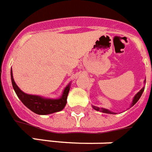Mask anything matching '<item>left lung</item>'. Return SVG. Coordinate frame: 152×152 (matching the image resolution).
Here are the masks:
<instances>
[{
  "instance_id": "1",
  "label": "left lung",
  "mask_w": 152,
  "mask_h": 152,
  "mask_svg": "<svg viewBox=\"0 0 152 152\" xmlns=\"http://www.w3.org/2000/svg\"><path fill=\"white\" fill-rule=\"evenodd\" d=\"M144 88H141V90L140 91V92H138L137 94L134 96V98H133V103H132V106H133L134 104L137 103V102L139 100V99L140 98V96H141L142 93H143V92H144ZM93 107L95 110H98V111H101V112H104V113H107V114H115V113L111 112V111H110L109 110H107V109H105V108H99V107H95V106H93Z\"/></svg>"
}]
</instances>
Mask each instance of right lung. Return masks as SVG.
<instances>
[{
	"mask_svg": "<svg viewBox=\"0 0 152 152\" xmlns=\"http://www.w3.org/2000/svg\"><path fill=\"white\" fill-rule=\"evenodd\" d=\"M11 78H12L13 88L19 99L23 102V104L26 107L37 115H48V114L57 112L63 110L66 105V98L70 90V84L65 88L63 95L59 99H45L39 96L29 95L20 90V88L15 82L12 70H11Z\"/></svg>",
	"mask_w": 152,
	"mask_h": 152,
	"instance_id": "add662e5",
	"label": "right lung"
}]
</instances>
